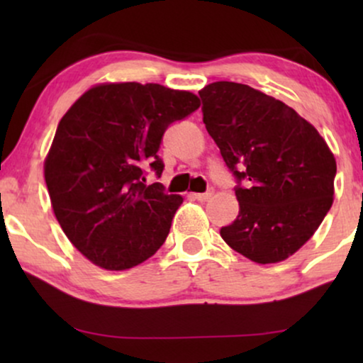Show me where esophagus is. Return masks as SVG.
<instances>
[{"label": "esophagus", "mask_w": 363, "mask_h": 363, "mask_svg": "<svg viewBox=\"0 0 363 363\" xmlns=\"http://www.w3.org/2000/svg\"><path fill=\"white\" fill-rule=\"evenodd\" d=\"M211 196H213V191H206V193H195V195H193V198H195V200H198V201H206V200H210Z\"/></svg>", "instance_id": "34e87169"}]
</instances>
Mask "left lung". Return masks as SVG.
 <instances>
[{
  "label": "left lung",
  "mask_w": 363,
  "mask_h": 363,
  "mask_svg": "<svg viewBox=\"0 0 363 363\" xmlns=\"http://www.w3.org/2000/svg\"><path fill=\"white\" fill-rule=\"evenodd\" d=\"M200 99L203 122L235 177L240 201L221 238L259 264L284 261L330 210L334 155L294 108L246 84L213 82Z\"/></svg>",
  "instance_id": "8db88e82"
}]
</instances>
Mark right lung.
Wrapping results in <instances>:
<instances>
[{
	"label": "right lung",
	"mask_w": 363,
	"mask_h": 363,
	"mask_svg": "<svg viewBox=\"0 0 363 363\" xmlns=\"http://www.w3.org/2000/svg\"><path fill=\"white\" fill-rule=\"evenodd\" d=\"M200 99L160 84H102L59 122L44 163L52 210L69 241L94 264L123 271L155 255L183 201L162 177V137Z\"/></svg>",
	"instance_id": "right-lung-1"
}]
</instances>
